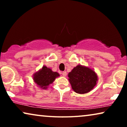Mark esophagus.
<instances>
[{
  "instance_id": "obj_1",
  "label": "esophagus",
  "mask_w": 127,
  "mask_h": 127,
  "mask_svg": "<svg viewBox=\"0 0 127 127\" xmlns=\"http://www.w3.org/2000/svg\"><path fill=\"white\" fill-rule=\"evenodd\" d=\"M62 75H63L64 76H65V77L67 75V73H66V71H64V72H62Z\"/></svg>"
}]
</instances>
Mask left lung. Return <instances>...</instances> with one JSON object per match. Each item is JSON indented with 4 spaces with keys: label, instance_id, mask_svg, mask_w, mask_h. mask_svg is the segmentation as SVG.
Here are the masks:
<instances>
[{
    "label": "left lung",
    "instance_id": "8db88e82",
    "mask_svg": "<svg viewBox=\"0 0 127 127\" xmlns=\"http://www.w3.org/2000/svg\"><path fill=\"white\" fill-rule=\"evenodd\" d=\"M69 81L73 91L77 94H86L94 88L98 80V75L89 67L78 65L68 73Z\"/></svg>",
    "mask_w": 127,
    "mask_h": 127
}]
</instances>
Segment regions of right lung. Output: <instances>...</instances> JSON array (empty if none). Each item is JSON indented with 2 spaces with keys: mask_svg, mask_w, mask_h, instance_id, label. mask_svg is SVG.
I'll use <instances>...</instances> for the list:
<instances>
[{
  "mask_svg": "<svg viewBox=\"0 0 127 127\" xmlns=\"http://www.w3.org/2000/svg\"><path fill=\"white\" fill-rule=\"evenodd\" d=\"M59 76L60 74L58 73L53 72L49 67L44 65L42 68L34 73L33 79L37 86L43 90H46L49 85L52 84Z\"/></svg>",
  "mask_w": 127,
  "mask_h": 127,
  "instance_id": "1",
  "label": "right lung"
}]
</instances>
